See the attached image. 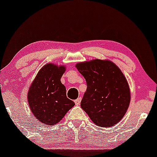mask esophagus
<instances>
[{
    "mask_svg": "<svg viewBox=\"0 0 157 157\" xmlns=\"http://www.w3.org/2000/svg\"><path fill=\"white\" fill-rule=\"evenodd\" d=\"M81 101H82V98H78L76 100H75V105H80Z\"/></svg>",
    "mask_w": 157,
    "mask_h": 157,
    "instance_id": "esophagus-1",
    "label": "esophagus"
}]
</instances>
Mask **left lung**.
Segmentation results:
<instances>
[{
  "label": "left lung",
  "instance_id": "1",
  "mask_svg": "<svg viewBox=\"0 0 157 157\" xmlns=\"http://www.w3.org/2000/svg\"><path fill=\"white\" fill-rule=\"evenodd\" d=\"M75 67L87 86L81 107L96 125H115L126 113L131 101V91L124 74L109 60L80 62Z\"/></svg>",
  "mask_w": 157,
  "mask_h": 157
}]
</instances>
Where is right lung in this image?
Wrapping results in <instances>:
<instances>
[{
    "label": "right lung",
    "mask_w": 157,
    "mask_h": 157,
    "mask_svg": "<svg viewBox=\"0 0 157 157\" xmlns=\"http://www.w3.org/2000/svg\"><path fill=\"white\" fill-rule=\"evenodd\" d=\"M66 67L47 64L38 71L28 91L27 100L33 115L47 125L59 122L75 105L67 97L61 78Z\"/></svg>",
    "instance_id": "add662e5"
}]
</instances>
